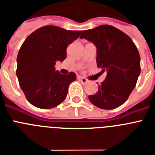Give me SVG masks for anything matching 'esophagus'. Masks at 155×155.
Wrapping results in <instances>:
<instances>
[{"instance_id": "esophagus-1", "label": "esophagus", "mask_w": 155, "mask_h": 155, "mask_svg": "<svg viewBox=\"0 0 155 155\" xmlns=\"http://www.w3.org/2000/svg\"><path fill=\"white\" fill-rule=\"evenodd\" d=\"M78 79L82 82V84H86V83H87V81H88V80H87L86 78L83 77V76H79Z\"/></svg>"}]
</instances>
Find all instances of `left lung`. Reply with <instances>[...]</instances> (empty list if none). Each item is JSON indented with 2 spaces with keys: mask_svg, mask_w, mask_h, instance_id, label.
Masks as SVG:
<instances>
[{
  "mask_svg": "<svg viewBox=\"0 0 155 155\" xmlns=\"http://www.w3.org/2000/svg\"><path fill=\"white\" fill-rule=\"evenodd\" d=\"M80 38L96 46L98 68L107 72L96 94L88 96L89 100L101 109L119 107L127 101L140 74L138 48L127 34L108 25L84 30Z\"/></svg>",
  "mask_w": 155,
  "mask_h": 155,
  "instance_id": "1",
  "label": "left lung"
}]
</instances>
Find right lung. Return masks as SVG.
<instances>
[{
    "label": "right lung",
    "mask_w": 155,
    "mask_h": 155,
    "mask_svg": "<svg viewBox=\"0 0 155 155\" xmlns=\"http://www.w3.org/2000/svg\"><path fill=\"white\" fill-rule=\"evenodd\" d=\"M81 32L46 25L25 39L17 56L16 75L25 97L33 106L49 109L65 99L76 75L72 71L62 75L55 65L66 59L67 47Z\"/></svg>",
    "instance_id": "obj_1"
}]
</instances>
